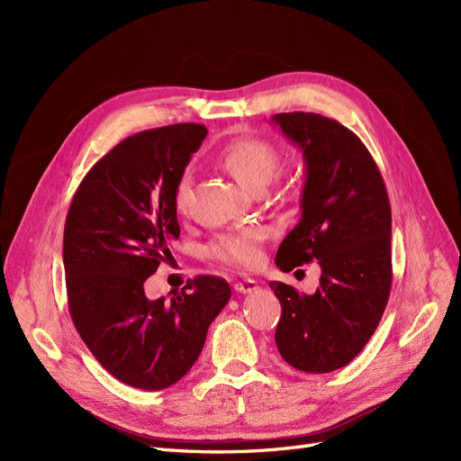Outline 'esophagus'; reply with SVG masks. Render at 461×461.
I'll use <instances>...</instances> for the list:
<instances>
[{"instance_id":"1","label":"esophagus","mask_w":461,"mask_h":461,"mask_svg":"<svg viewBox=\"0 0 461 461\" xmlns=\"http://www.w3.org/2000/svg\"><path fill=\"white\" fill-rule=\"evenodd\" d=\"M259 286H258V283L254 281V278H244V281L234 285V290L240 292V294H249V292H256Z\"/></svg>"}]
</instances>
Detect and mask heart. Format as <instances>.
Listing matches in <instances>:
<instances>
[{
	"mask_svg": "<svg viewBox=\"0 0 461 461\" xmlns=\"http://www.w3.org/2000/svg\"><path fill=\"white\" fill-rule=\"evenodd\" d=\"M281 151L278 148L258 136H240L229 142L219 153V163L249 190H263L281 169ZM192 194L190 173L180 175L175 186V207L186 212ZM265 232L261 229L244 227L217 236L209 244L207 252L219 261H225L239 267H254L261 259Z\"/></svg>",
	"mask_w": 461,
	"mask_h": 461,
	"instance_id": "obj_1",
	"label": "heart"
}]
</instances>
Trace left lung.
I'll use <instances>...</instances> for the list:
<instances>
[{"mask_svg":"<svg viewBox=\"0 0 461 461\" xmlns=\"http://www.w3.org/2000/svg\"><path fill=\"white\" fill-rule=\"evenodd\" d=\"M273 122L305 159L302 219L275 258L288 273L319 261L313 294L271 283L281 302L275 342L303 373H330L364 350L393 286L390 202L379 167L359 138L317 113H276Z\"/></svg>","mask_w":461,"mask_h":461,"instance_id":"8db88e82","label":"left lung"}]
</instances>
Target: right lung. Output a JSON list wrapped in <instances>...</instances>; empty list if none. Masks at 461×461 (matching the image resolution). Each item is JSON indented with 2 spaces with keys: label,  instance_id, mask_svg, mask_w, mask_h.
<instances>
[{
  "label": "right lung",
  "instance_id": "right-lung-1",
  "mask_svg": "<svg viewBox=\"0 0 461 461\" xmlns=\"http://www.w3.org/2000/svg\"><path fill=\"white\" fill-rule=\"evenodd\" d=\"M207 129L185 122L124 138L82 178L68 207L63 265L68 312L88 350L121 383L161 390L196 364L230 286L200 275L149 300L146 278L171 258L175 186Z\"/></svg>",
  "mask_w": 461,
  "mask_h": 461
}]
</instances>
